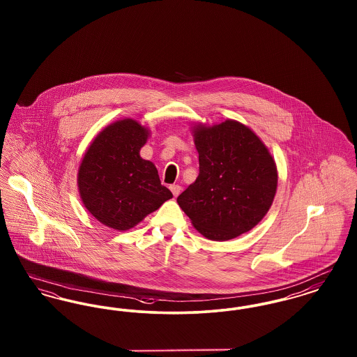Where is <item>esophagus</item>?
<instances>
[{
  "mask_svg": "<svg viewBox=\"0 0 357 357\" xmlns=\"http://www.w3.org/2000/svg\"><path fill=\"white\" fill-rule=\"evenodd\" d=\"M170 190L171 192H172V195L176 198V197L181 194V191H182V187L179 186V185H171Z\"/></svg>",
  "mask_w": 357,
  "mask_h": 357,
  "instance_id": "34e87169",
  "label": "esophagus"
}]
</instances>
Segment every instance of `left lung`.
<instances>
[{"mask_svg":"<svg viewBox=\"0 0 357 357\" xmlns=\"http://www.w3.org/2000/svg\"><path fill=\"white\" fill-rule=\"evenodd\" d=\"M199 175L178 197L194 227L213 241L252 230L271 208L277 190L272 155L255 132L226 120L194 131Z\"/></svg>","mask_w":357,"mask_h":357,"instance_id":"left-lung-1","label":"left lung"}]
</instances>
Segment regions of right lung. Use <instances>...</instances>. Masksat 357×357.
Masks as SVG:
<instances>
[{"instance_id":"1","label":"right lung","mask_w":357,"mask_h":357,"mask_svg":"<svg viewBox=\"0 0 357 357\" xmlns=\"http://www.w3.org/2000/svg\"><path fill=\"white\" fill-rule=\"evenodd\" d=\"M147 134L135 120H120L96 136L83 158L80 197L86 210L108 227L128 230L172 198L156 167L139 155Z\"/></svg>"}]
</instances>
